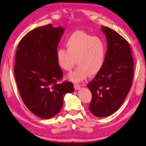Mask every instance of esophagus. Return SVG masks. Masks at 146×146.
<instances>
[{"label":"esophagus","mask_w":146,"mask_h":146,"mask_svg":"<svg viewBox=\"0 0 146 146\" xmlns=\"http://www.w3.org/2000/svg\"><path fill=\"white\" fill-rule=\"evenodd\" d=\"M74 88H75V90H79L80 89V86L78 84L74 85Z\"/></svg>","instance_id":"obj_1"}]
</instances>
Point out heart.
<instances>
[{
	"label": "heart",
	"instance_id": "heart-1",
	"mask_svg": "<svg viewBox=\"0 0 146 146\" xmlns=\"http://www.w3.org/2000/svg\"><path fill=\"white\" fill-rule=\"evenodd\" d=\"M66 49H59L56 53V62L61 70L69 71L76 62L78 67L68 74L67 78L71 82L78 83L90 75L95 76L104 65L107 45L98 36H93L82 31H76L66 42Z\"/></svg>",
	"mask_w": 146,
	"mask_h": 146
}]
</instances>
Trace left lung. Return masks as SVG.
Returning a JSON list of instances; mask_svg holds the SVG:
<instances>
[{"label":"left lung","instance_id":"1","mask_svg":"<svg viewBox=\"0 0 146 146\" xmlns=\"http://www.w3.org/2000/svg\"><path fill=\"white\" fill-rule=\"evenodd\" d=\"M107 40L104 65L88 84L92 93L89 110L97 117L114 113L122 105L131 87L133 63L129 43L113 29L102 26Z\"/></svg>","mask_w":146,"mask_h":146}]
</instances>
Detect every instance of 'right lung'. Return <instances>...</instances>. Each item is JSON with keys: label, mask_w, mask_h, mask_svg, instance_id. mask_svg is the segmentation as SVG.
Segmentation results:
<instances>
[{"label": "right lung", "mask_w": 146, "mask_h": 146, "mask_svg": "<svg viewBox=\"0 0 146 146\" xmlns=\"http://www.w3.org/2000/svg\"><path fill=\"white\" fill-rule=\"evenodd\" d=\"M64 31L52 24L38 27L24 36L17 50L14 73L20 95L28 110L44 119L55 117L66 94L74 91L70 82L56 83L63 75L56 53Z\"/></svg>", "instance_id": "add662e5"}]
</instances>
